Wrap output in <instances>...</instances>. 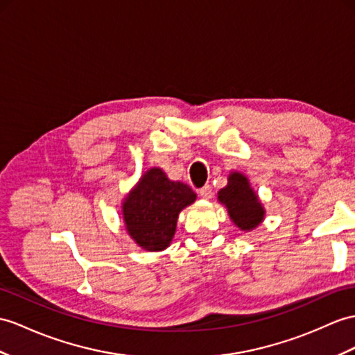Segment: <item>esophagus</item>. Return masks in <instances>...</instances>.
Returning a JSON list of instances; mask_svg holds the SVG:
<instances>
[{
    "mask_svg": "<svg viewBox=\"0 0 355 355\" xmlns=\"http://www.w3.org/2000/svg\"><path fill=\"white\" fill-rule=\"evenodd\" d=\"M198 194H200V197L206 198V200H209V198L212 197V188H211V185L207 184V185H205L203 188L198 189Z\"/></svg>",
    "mask_w": 355,
    "mask_h": 355,
    "instance_id": "esophagus-1",
    "label": "esophagus"
}]
</instances>
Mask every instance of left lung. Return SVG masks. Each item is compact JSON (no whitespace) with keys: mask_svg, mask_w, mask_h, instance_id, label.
Here are the masks:
<instances>
[{"mask_svg":"<svg viewBox=\"0 0 355 355\" xmlns=\"http://www.w3.org/2000/svg\"><path fill=\"white\" fill-rule=\"evenodd\" d=\"M218 200L226 205L232 221L239 229L252 230L263 220V207L248 180L241 173H232L229 184L220 189Z\"/></svg>","mask_w":355,"mask_h":355,"instance_id":"8db88e82","label":"left lung"}]
</instances>
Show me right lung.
Returning a JSON list of instances; mask_svg holds the SVG:
<instances>
[{
  "instance_id": "obj_1",
  "label": "right lung",
  "mask_w": 355,
  "mask_h": 355,
  "mask_svg": "<svg viewBox=\"0 0 355 355\" xmlns=\"http://www.w3.org/2000/svg\"><path fill=\"white\" fill-rule=\"evenodd\" d=\"M196 200V193L182 182L168 180L161 168H150L123 203L129 235L149 252L168 247L178 215Z\"/></svg>"
}]
</instances>
